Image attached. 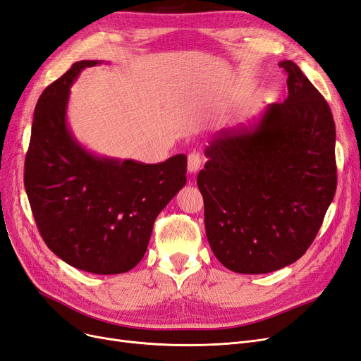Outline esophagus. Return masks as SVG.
<instances>
[{"mask_svg":"<svg viewBox=\"0 0 361 361\" xmlns=\"http://www.w3.org/2000/svg\"><path fill=\"white\" fill-rule=\"evenodd\" d=\"M201 165H202V159H201L200 153H196V151H193V153H190L188 156V171L190 173H195V172L200 171Z\"/></svg>","mask_w":361,"mask_h":361,"instance_id":"esophagus-1","label":"esophagus"}]
</instances>
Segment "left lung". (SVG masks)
<instances>
[{
  "mask_svg": "<svg viewBox=\"0 0 361 361\" xmlns=\"http://www.w3.org/2000/svg\"><path fill=\"white\" fill-rule=\"evenodd\" d=\"M288 97L253 126L213 135L197 173L214 257L243 274L281 270L315 240L336 184V127L329 103L293 61Z\"/></svg>",
  "mask_w": 361,
  "mask_h": 361,
  "instance_id": "1",
  "label": "left lung"
}]
</instances>
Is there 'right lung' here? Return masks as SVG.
<instances>
[{"instance_id":"1","label":"right lung","mask_w":361,"mask_h":361,"mask_svg":"<svg viewBox=\"0 0 361 361\" xmlns=\"http://www.w3.org/2000/svg\"><path fill=\"white\" fill-rule=\"evenodd\" d=\"M94 60L75 63L46 88L34 111L24 184L40 235L58 258L96 274L132 270L154 220L185 184L188 159L164 164L97 157L67 127L71 85Z\"/></svg>"}]
</instances>
